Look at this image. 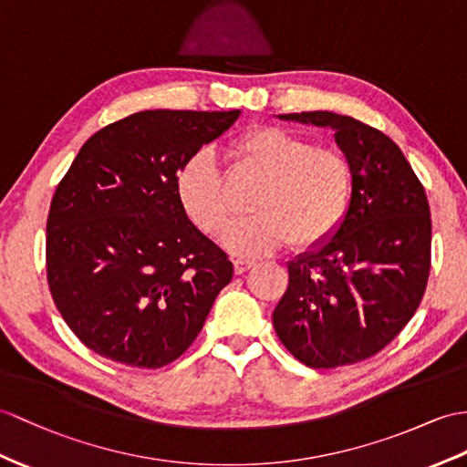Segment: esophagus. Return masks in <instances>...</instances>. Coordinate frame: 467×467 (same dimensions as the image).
Wrapping results in <instances>:
<instances>
[{"label": "esophagus", "instance_id": "34e87169", "mask_svg": "<svg viewBox=\"0 0 467 467\" xmlns=\"http://www.w3.org/2000/svg\"><path fill=\"white\" fill-rule=\"evenodd\" d=\"M252 265H254V261H249V259H244V257L234 259V271H235V275H242V273H245Z\"/></svg>", "mask_w": 467, "mask_h": 467}]
</instances>
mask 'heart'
Listing matches in <instances>:
<instances>
[{"instance_id": "b5f03b06", "label": "heart", "mask_w": 467, "mask_h": 467, "mask_svg": "<svg viewBox=\"0 0 467 467\" xmlns=\"http://www.w3.org/2000/svg\"><path fill=\"white\" fill-rule=\"evenodd\" d=\"M235 164L264 178L252 200V218L235 223L223 245L240 255L275 252L289 240L313 245L333 235L347 218L355 174L345 152L317 146L275 127L254 129L230 146ZM178 196L190 220L218 237L232 222V202L212 150H200L180 168Z\"/></svg>"}]
</instances>
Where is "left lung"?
<instances>
[{
  "label": "left lung",
  "instance_id": "8db88e82",
  "mask_svg": "<svg viewBox=\"0 0 467 467\" xmlns=\"http://www.w3.org/2000/svg\"><path fill=\"white\" fill-rule=\"evenodd\" d=\"M279 119L333 129L355 190L338 230L287 264L273 327L306 367L355 365L389 345L422 301L431 244L426 192L396 142L365 122L328 110Z\"/></svg>",
  "mask_w": 467,
  "mask_h": 467
}]
</instances>
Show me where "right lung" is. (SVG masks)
<instances>
[{
	"label": "right lung",
	"instance_id": "1",
	"mask_svg": "<svg viewBox=\"0 0 467 467\" xmlns=\"http://www.w3.org/2000/svg\"><path fill=\"white\" fill-rule=\"evenodd\" d=\"M242 110H142L100 129L59 182L47 281L65 323L97 355L161 368L202 331L234 265L188 220L178 172Z\"/></svg>",
	"mask_w": 467,
	"mask_h": 467
}]
</instances>
